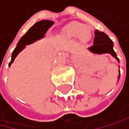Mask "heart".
<instances>
[{"label":"heart","mask_w":129,"mask_h":129,"mask_svg":"<svg viewBox=\"0 0 129 129\" xmlns=\"http://www.w3.org/2000/svg\"><path fill=\"white\" fill-rule=\"evenodd\" d=\"M64 35L69 38H77L83 36V38H87L89 36V31L84 24L80 23L72 24L64 31Z\"/></svg>","instance_id":"1"}]
</instances>
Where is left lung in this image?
I'll return each mask as SVG.
<instances>
[{
	"mask_svg": "<svg viewBox=\"0 0 129 129\" xmlns=\"http://www.w3.org/2000/svg\"><path fill=\"white\" fill-rule=\"evenodd\" d=\"M94 34H95V36H94V39H93V46L89 47L87 49L92 53L98 54V55L109 53L114 58H115L116 60L119 62V59L117 57V54L113 49L114 44L111 39L105 32L100 31L98 30L94 31ZM119 77H120V71H119V75H118V80H119Z\"/></svg>",
	"mask_w": 129,
	"mask_h": 129,
	"instance_id": "8db88e82",
	"label": "left lung"
}]
</instances>
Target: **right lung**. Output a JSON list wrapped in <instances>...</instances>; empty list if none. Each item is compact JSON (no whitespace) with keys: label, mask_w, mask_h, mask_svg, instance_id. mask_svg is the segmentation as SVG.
Segmentation results:
<instances>
[{"label":"right lung","mask_w":129,"mask_h":129,"mask_svg":"<svg viewBox=\"0 0 129 129\" xmlns=\"http://www.w3.org/2000/svg\"><path fill=\"white\" fill-rule=\"evenodd\" d=\"M53 24L54 22L50 20H42L40 21L36 22L33 26H31L28 30V31L21 38V39L17 44V46L13 51L11 55V60L8 65L9 67H11L14 60L15 59L17 56L26 47L27 45H30V44L35 42L36 41L42 39L45 36V34L46 33L48 29Z\"/></svg>","instance_id":"1"}]
</instances>
